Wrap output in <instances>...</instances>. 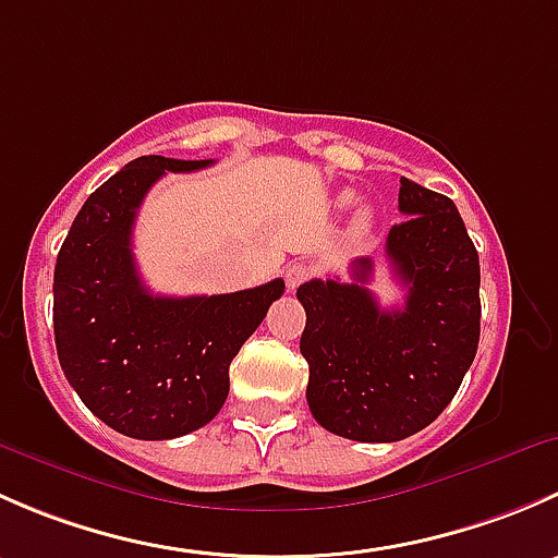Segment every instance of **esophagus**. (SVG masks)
I'll use <instances>...</instances> for the list:
<instances>
[{"label": "esophagus", "mask_w": 558, "mask_h": 558, "mask_svg": "<svg viewBox=\"0 0 558 558\" xmlns=\"http://www.w3.org/2000/svg\"><path fill=\"white\" fill-rule=\"evenodd\" d=\"M313 275V267H307V264H289V267H286V272H283V278H286V286H289L291 291L296 289V286H302L305 283L307 278H311Z\"/></svg>", "instance_id": "1"}]
</instances>
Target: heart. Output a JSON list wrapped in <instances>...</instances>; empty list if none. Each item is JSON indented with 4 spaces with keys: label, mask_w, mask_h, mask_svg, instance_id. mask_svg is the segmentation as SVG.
I'll list each match as a JSON object with an SVG mask.
<instances>
[{
    "label": "heart",
    "mask_w": 558,
    "mask_h": 558,
    "mask_svg": "<svg viewBox=\"0 0 558 558\" xmlns=\"http://www.w3.org/2000/svg\"><path fill=\"white\" fill-rule=\"evenodd\" d=\"M340 202H342V205H348V202H351V194H342Z\"/></svg>",
    "instance_id": "obj_1"
}]
</instances>
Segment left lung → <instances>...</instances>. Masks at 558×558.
Instances as JSON below:
<instances>
[{"label":"left lung","mask_w":558,"mask_h":558,"mask_svg":"<svg viewBox=\"0 0 558 558\" xmlns=\"http://www.w3.org/2000/svg\"><path fill=\"white\" fill-rule=\"evenodd\" d=\"M404 221L386 238L404 307L384 311L367 280L315 278L296 289L307 313L300 351L311 364L307 404L331 435L397 442L429 426L459 391L481 337V262L448 196L399 180Z\"/></svg>","instance_id":"8db88e82"}]
</instances>
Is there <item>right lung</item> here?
Segmentation results:
<instances>
[{
  "mask_svg": "<svg viewBox=\"0 0 558 558\" xmlns=\"http://www.w3.org/2000/svg\"><path fill=\"white\" fill-rule=\"evenodd\" d=\"M210 159L140 156L86 199L53 272L61 369L88 410L134 440H172L210 424L229 393V364L280 300V278L216 296H156L132 253V229L165 172Z\"/></svg>",
  "mask_w": 558,
  "mask_h": 558,
  "instance_id": "add662e5",
  "label": "right lung"
}]
</instances>
